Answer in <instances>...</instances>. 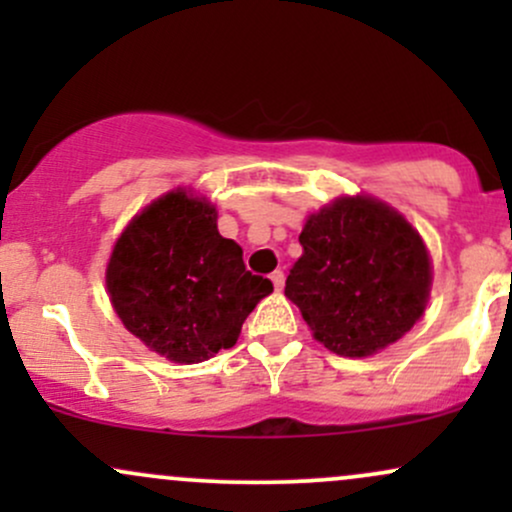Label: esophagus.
<instances>
[{
    "mask_svg": "<svg viewBox=\"0 0 512 512\" xmlns=\"http://www.w3.org/2000/svg\"><path fill=\"white\" fill-rule=\"evenodd\" d=\"M269 279H272V284H274V289L276 291H281L284 289V272H281V269H276V272H272V276H269Z\"/></svg>",
    "mask_w": 512,
    "mask_h": 512,
    "instance_id": "obj_1",
    "label": "esophagus"
}]
</instances>
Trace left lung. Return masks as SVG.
<instances>
[{"instance_id": "8db88e82", "label": "left lung", "mask_w": 512, "mask_h": 512, "mask_svg": "<svg viewBox=\"0 0 512 512\" xmlns=\"http://www.w3.org/2000/svg\"><path fill=\"white\" fill-rule=\"evenodd\" d=\"M286 298L313 337L339 356L378 354L424 315L431 257L399 211L373 197H339L310 214Z\"/></svg>"}]
</instances>
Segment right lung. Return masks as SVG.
<instances>
[{
  "instance_id": "right-lung-1",
  "label": "right lung",
  "mask_w": 512,
  "mask_h": 512,
  "mask_svg": "<svg viewBox=\"0 0 512 512\" xmlns=\"http://www.w3.org/2000/svg\"><path fill=\"white\" fill-rule=\"evenodd\" d=\"M216 207L173 190L139 211L117 238L110 303L134 337L175 363H202L231 349L272 281L245 269L236 240L216 228Z\"/></svg>"
}]
</instances>
